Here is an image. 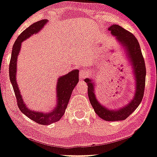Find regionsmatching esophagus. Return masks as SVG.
<instances>
[{"instance_id": "34e87169", "label": "esophagus", "mask_w": 157, "mask_h": 157, "mask_svg": "<svg viewBox=\"0 0 157 157\" xmlns=\"http://www.w3.org/2000/svg\"><path fill=\"white\" fill-rule=\"evenodd\" d=\"M87 76H88V74L85 71H79V78H80V79H85Z\"/></svg>"}]
</instances>
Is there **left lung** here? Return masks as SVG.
<instances>
[{
  "instance_id": "1",
  "label": "left lung",
  "mask_w": 157,
  "mask_h": 157,
  "mask_svg": "<svg viewBox=\"0 0 157 157\" xmlns=\"http://www.w3.org/2000/svg\"><path fill=\"white\" fill-rule=\"evenodd\" d=\"M109 30L125 49L126 54L132 65L136 83L134 97L129 104L122 108L117 110L107 109L100 104L96 97L94 82H92V80L90 78H86L85 81L87 83L90 101L96 113L104 121H123L125 120L138 107L143 98L146 78L145 63L139 42L134 35L118 25H112L109 28Z\"/></svg>"
}]
</instances>
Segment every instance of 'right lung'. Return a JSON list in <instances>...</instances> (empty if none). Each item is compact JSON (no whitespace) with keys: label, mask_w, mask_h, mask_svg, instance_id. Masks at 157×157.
Listing matches in <instances>:
<instances>
[{"label":"right lung","mask_w":157,"mask_h":157,"mask_svg":"<svg viewBox=\"0 0 157 157\" xmlns=\"http://www.w3.org/2000/svg\"><path fill=\"white\" fill-rule=\"evenodd\" d=\"M47 20H42L32 24L31 26L27 27L17 37V40L14 44L12 55L10 58V65H9V75L13 85L14 92L17 99V106L22 113L41 125H50V124L57 122L64 115L65 109L67 108L70 98L71 97L72 92L75 86L79 82V71L73 70L68 72L65 75L60 77L58 79L56 85V95H57V104L55 106L52 111L48 113H42L39 111H34L30 110L22 99L20 89L16 80V72H17V56L20 53L21 44L22 42L34 34H36L44 27Z\"/></svg>","instance_id":"1"}]
</instances>
